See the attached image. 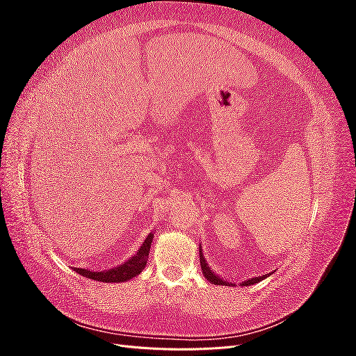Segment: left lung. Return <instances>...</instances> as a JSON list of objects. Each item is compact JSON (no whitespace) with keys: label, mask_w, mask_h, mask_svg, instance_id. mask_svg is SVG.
<instances>
[{"label":"left lung","mask_w":356,"mask_h":356,"mask_svg":"<svg viewBox=\"0 0 356 356\" xmlns=\"http://www.w3.org/2000/svg\"><path fill=\"white\" fill-rule=\"evenodd\" d=\"M199 255H200V267H202V273H203V276L208 279V281L211 282V284H213V285H233L232 282H227V279H224L221 277V276H218L217 273H215L212 268L208 266V263H207V258L203 257V252H202V246L199 245ZM272 273H268V275H263V276H255V277H251V279H248V281H243V282H241V286H248V285H254V284H258L260 281H263V279H266V277H268L270 276Z\"/></svg>","instance_id":"obj_1"}]
</instances>
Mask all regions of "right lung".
I'll return each instance as SVG.
<instances>
[{"label":"right lung","instance_id":"1","mask_svg":"<svg viewBox=\"0 0 356 356\" xmlns=\"http://www.w3.org/2000/svg\"><path fill=\"white\" fill-rule=\"evenodd\" d=\"M153 238H154V232H152L147 236L144 243L141 245V248H139L134 257L129 258V260H126L120 266L111 267L110 270H99V272L96 270V272H93V270H88V268H79V267H74V270L77 272L79 275L84 276V277L93 279V281H98V282L118 284V282L131 281L132 277L138 276L145 268L147 258H148L149 248H152Z\"/></svg>","mask_w":356,"mask_h":356}]
</instances>
